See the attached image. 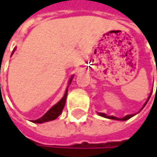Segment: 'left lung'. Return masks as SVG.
<instances>
[{"instance_id":"left-lung-1","label":"left lung","mask_w":157,"mask_h":157,"mask_svg":"<svg viewBox=\"0 0 157 157\" xmlns=\"http://www.w3.org/2000/svg\"><path fill=\"white\" fill-rule=\"evenodd\" d=\"M155 56V55H154ZM157 73V72H156ZM151 94H152V93H150V94H149V96H148V98H147V100H146V102L144 103V105H143V107L141 108V110L145 106V105L147 104V102H148V100L150 99V96H151ZM140 110V111H141ZM139 111V112H140ZM138 112V113H139ZM97 113L100 115V116H103V117H105V118H108V119H112V120H118V121H125V120H128V119H130L131 117H133L134 115H136V113H133V114H127V115H125L124 117H123V118H118V117H115V116H113V115H107L106 113H98L97 112Z\"/></svg>"}]
</instances>
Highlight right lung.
Listing matches in <instances>:
<instances>
[{
    "label": "right lung",
    "mask_w": 157,
    "mask_h": 157,
    "mask_svg": "<svg viewBox=\"0 0 157 157\" xmlns=\"http://www.w3.org/2000/svg\"><path fill=\"white\" fill-rule=\"evenodd\" d=\"M15 50L16 49L14 48L13 51V52H12V55L13 54V52H14ZM12 55H11V56H12ZM73 78H74V75H72L70 80H69V82H68V86H67V88H66V90H65V93H64L63 96L62 97V99H61L57 104H55L51 109L48 111L47 113H45L41 118L33 121V123H35V124H43V123H45V122H49V121H52V120L56 119V118L62 113L63 109V107H64V105H65V102H66V97H67V93H68V87H69L70 83L72 82Z\"/></svg>",
    "instance_id": "right-lung-1"
}]
</instances>
